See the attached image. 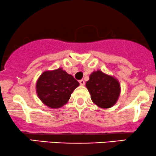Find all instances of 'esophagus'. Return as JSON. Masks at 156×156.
<instances>
[{"mask_svg":"<svg viewBox=\"0 0 156 156\" xmlns=\"http://www.w3.org/2000/svg\"><path fill=\"white\" fill-rule=\"evenodd\" d=\"M79 83L81 86H83V85L85 84V81H83V80H81V81H79Z\"/></svg>","mask_w":156,"mask_h":156,"instance_id":"1","label":"esophagus"}]
</instances>
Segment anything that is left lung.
<instances>
[{"label": "left lung", "instance_id": "8db88e82", "mask_svg": "<svg viewBox=\"0 0 156 156\" xmlns=\"http://www.w3.org/2000/svg\"><path fill=\"white\" fill-rule=\"evenodd\" d=\"M93 102L100 108L107 109L117 103L120 95V83L112 75L101 70L93 72L86 82Z\"/></svg>", "mask_w": 156, "mask_h": 156}]
</instances>
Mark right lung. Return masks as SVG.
Masks as SVG:
<instances>
[{"instance_id":"obj_1","label":"right lung","mask_w":156,"mask_h":156,"mask_svg":"<svg viewBox=\"0 0 156 156\" xmlns=\"http://www.w3.org/2000/svg\"><path fill=\"white\" fill-rule=\"evenodd\" d=\"M78 86L79 83L73 75L59 68L41 74L36 83V91L45 105L57 109L68 102L71 94Z\"/></svg>"}]
</instances>
